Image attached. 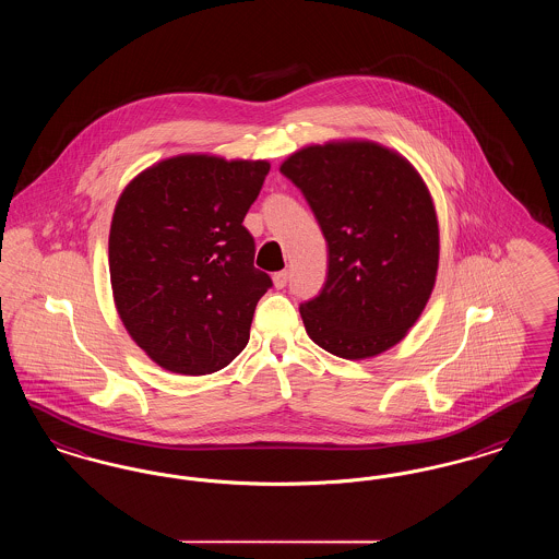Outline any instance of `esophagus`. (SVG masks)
<instances>
[{
	"label": "esophagus",
	"instance_id": "1",
	"mask_svg": "<svg viewBox=\"0 0 559 559\" xmlns=\"http://www.w3.org/2000/svg\"><path fill=\"white\" fill-rule=\"evenodd\" d=\"M272 281H274V287H276V289H283V287L287 285V281H289V272H287V270L274 272V274H272Z\"/></svg>",
	"mask_w": 559,
	"mask_h": 559
}]
</instances>
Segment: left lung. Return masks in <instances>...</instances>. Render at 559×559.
Segmentation results:
<instances>
[{"mask_svg":"<svg viewBox=\"0 0 559 559\" xmlns=\"http://www.w3.org/2000/svg\"><path fill=\"white\" fill-rule=\"evenodd\" d=\"M281 174L306 197L329 247L324 287L299 306L310 340L347 360L396 346L438 272V219L421 176L360 140L301 148Z\"/></svg>","mask_w":559,"mask_h":559,"instance_id":"1","label":"left lung"}]
</instances>
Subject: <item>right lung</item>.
Listing matches in <instances>:
<instances>
[{"label": "right lung", "instance_id": "1", "mask_svg": "<svg viewBox=\"0 0 559 559\" xmlns=\"http://www.w3.org/2000/svg\"><path fill=\"white\" fill-rule=\"evenodd\" d=\"M267 171V160L180 155L121 192L108 237L115 306L165 371L210 374L247 346L272 278L253 266L242 219Z\"/></svg>", "mask_w": 559, "mask_h": 559}]
</instances>
